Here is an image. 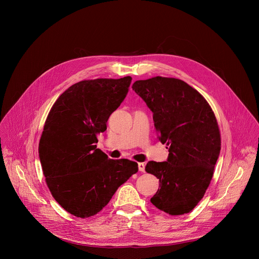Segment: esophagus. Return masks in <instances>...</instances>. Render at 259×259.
Masks as SVG:
<instances>
[{
    "label": "esophagus",
    "mask_w": 259,
    "mask_h": 259,
    "mask_svg": "<svg viewBox=\"0 0 259 259\" xmlns=\"http://www.w3.org/2000/svg\"><path fill=\"white\" fill-rule=\"evenodd\" d=\"M138 169H139V171L144 172V171H145V165H144V163H138Z\"/></svg>",
    "instance_id": "obj_1"
}]
</instances>
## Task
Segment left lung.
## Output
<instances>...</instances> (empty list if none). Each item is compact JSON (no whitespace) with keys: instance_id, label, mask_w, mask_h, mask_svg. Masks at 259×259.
Listing matches in <instances>:
<instances>
[{"instance_id":"obj_1","label":"left lung","mask_w":259,"mask_h":259,"mask_svg":"<svg viewBox=\"0 0 259 259\" xmlns=\"http://www.w3.org/2000/svg\"><path fill=\"white\" fill-rule=\"evenodd\" d=\"M132 89L151 108L159 139L169 146L167 162L145 166L159 179L151 202L170 215L189 213L204 197L220 153L213 110L203 95L179 79L139 80Z\"/></svg>"}]
</instances>
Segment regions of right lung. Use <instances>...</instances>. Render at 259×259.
Masks as SVG:
<instances>
[{"label":"right lung","mask_w":259,"mask_h":259,"mask_svg":"<svg viewBox=\"0 0 259 259\" xmlns=\"http://www.w3.org/2000/svg\"><path fill=\"white\" fill-rule=\"evenodd\" d=\"M132 78L84 80L54 102L45 121L39 157L56 202L87 218L107 205L120 186L138 171L137 163L109 159L96 149L97 136L128 93Z\"/></svg>","instance_id":"add662e5"}]
</instances>
